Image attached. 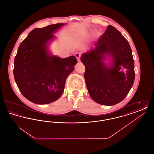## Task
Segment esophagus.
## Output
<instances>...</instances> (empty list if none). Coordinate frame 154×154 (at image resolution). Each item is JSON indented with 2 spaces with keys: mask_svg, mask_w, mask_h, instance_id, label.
Masks as SVG:
<instances>
[{
  "mask_svg": "<svg viewBox=\"0 0 154 154\" xmlns=\"http://www.w3.org/2000/svg\"><path fill=\"white\" fill-rule=\"evenodd\" d=\"M75 58H76L77 59L78 62H80V53H79V52H76V53H75Z\"/></svg>",
  "mask_w": 154,
  "mask_h": 154,
  "instance_id": "34e87169",
  "label": "esophagus"
}]
</instances>
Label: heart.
I'll return each instance as SVG.
<instances>
[{"instance_id": "1", "label": "heart", "mask_w": 154, "mask_h": 154, "mask_svg": "<svg viewBox=\"0 0 154 154\" xmlns=\"http://www.w3.org/2000/svg\"><path fill=\"white\" fill-rule=\"evenodd\" d=\"M95 34H96V35H97V32H96V33Z\"/></svg>"}]
</instances>
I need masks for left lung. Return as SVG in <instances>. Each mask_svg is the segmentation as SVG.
I'll list each match as a JSON object with an SVG mask.
<instances>
[{
  "label": "left lung",
  "instance_id": "8db88e82",
  "mask_svg": "<svg viewBox=\"0 0 154 154\" xmlns=\"http://www.w3.org/2000/svg\"><path fill=\"white\" fill-rule=\"evenodd\" d=\"M94 45L95 48L81 57L85 67L84 75L88 93L100 104L115 105L128 95L135 79L131 46L111 25L107 26ZM108 55L112 59L111 66L103 61Z\"/></svg>",
  "mask_w": 154,
  "mask_h": 154
}]
</instances>
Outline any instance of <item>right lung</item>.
<instances>
[{
    "mask_svg": "<svg viewBox=\"0 0 154 154\" xmlns=\"http://www.w3.org/2000/svg\"><path fill=\"white\" fill-rule=\"evenodd\" d=\"M65 24L59 23L32 30L20 45L13 73L22 95L35 104L53 102L63 92L67 76L77 63L74 56L60 58L48 51L53 33Z\"/></svg>",
    "mask_w": 154,
    "mask_h": 154,
    "instance_id": "obj_1",
    "label": "right lung"
}]
</instances>
